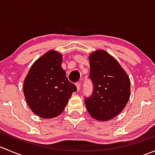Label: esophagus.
Returning <instances> with one entry per match:
<instances>
[{"instance_id": "esophagus-1", "label": "esophagus", "mask_w": 155, "mask_h": 155, "mask_svg": "<svg viewBox=\"0 0 155 155\" xmlns=\"http://www.w3.org/2000/svg\"><path fill=\"white\" fill-rule=\"evenodd\" d=\"M76 88H77V91H79V90H80L81 88V84L80 83H76Z\"/></svg>"}]
</instances>
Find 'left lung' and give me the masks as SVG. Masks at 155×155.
Instances as JSON below:
<instances>
[{"label":"left lung","mask_w":155,"mask_h":155,"mask_svg":"<svg viewBox=\"0 0 155 155\" xmlns=\"http://www.w3.org/2000/svg\"><path fill=\"white\" fill-rule=\"evenodd\" d=\"M90 78L94 84L91 97L85 98L91 116L107 121L115 118L126 107L130 96V81L116 59L103 49L88 56Z\"/></svg>","instance_id":"obj_1"}]
</instances>
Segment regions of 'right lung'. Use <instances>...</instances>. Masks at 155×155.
<instances>
[{"label": "right lung", "mask_w": 155, "mask_h": 155, "mask_svg": "<svg viewBox=\"0 0 155 155\" xmlns=\"http://www.w3.org/2000/svg\"><path fill=\"white\" fill-rule=\"evenodd\" d=\"M62 54L49 50L32 64L24 81L23 91L31 110L42 118H53L63 112L76 91L62 68Z\"/></svg>", "instance_id": "right-lung-1"}]
</instances>
